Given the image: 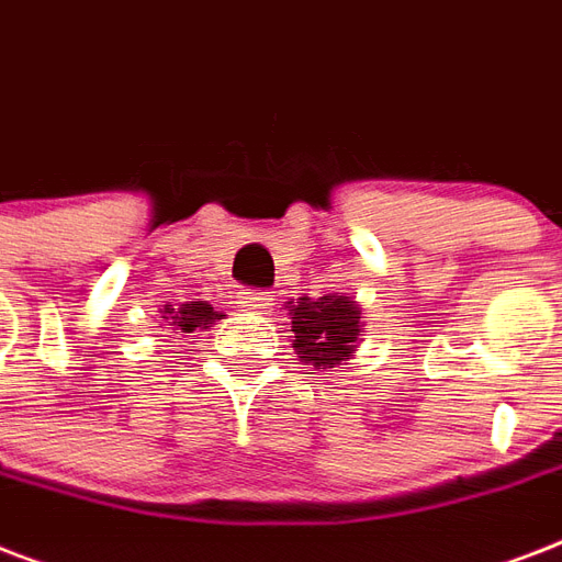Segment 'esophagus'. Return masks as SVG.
<instances>
[{"label": "esophagus", "instance_id": "1", "mask_svg": "<svg viewBox=\"0 0 562 562\" xmlns=\"http://www.w3.org/2000/svg\"><path fill=\"white\" fill-rule=\"evenodd\" d=\"M237 304H240L243 311L263 313V311H269L272 299H269L267 293H240V302H237Z\"/></svg>", "mask_w": 562, "mask_h": 562}]
</instances>
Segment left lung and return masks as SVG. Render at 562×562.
<instances>
[{"mask_svg": "<svg viewBox=\"0 0 562 562\" xmlns=\"http://www.w3.org/2000/svg\"><path fill=\"white\" fill-rule=\"evenodd\" d=\"M286 311L293 351L304 367L334 369L358 351L363 316L360 304L346 293H328L319 299L299 295L286 302Z\"/></svg>", "mask_w": 562, "mask_h": 562, "instance_id": "obj_1", "label": "left lung"}]
</instances>
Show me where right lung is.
<instances>
[{
    "instance_id": "1",
    "label": "right lung",
    "mask_w": 562,
    "mask_h": 562,
    "mask_svg": "<svg viewBox=\"0 0 562 562\" xmlns=\"http://www.w3.org/2000/svg\"><path fill=\"white\" fill-rule=\"evenodd\" d=\"M216 319H222L220 311H213L207 302H184L172 307V304H164L160 311V322L172 328V334H195V330H207L216 325Z\"/></svg>"
}]
</instances>
